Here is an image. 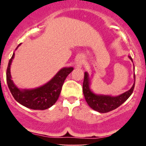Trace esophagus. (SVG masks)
Masks as SVG:
<instances>
[{"mask_svg": "<svg viewBox=\"0 0 146 146\" xmlns=\"http://www.w3.org/2000/svg\"><path fill=\"white\" fill-rule=\"evenodd\" d=\"M84 64V61H83V60H82V59H78V60H77V62H76V65H77V66H78V68H80L82 66V65Z\"/></svg>", "mask_w": 146, "mask_h": 146, "instance_id": "34e87169", "label": "esophagus"}]
</instances>
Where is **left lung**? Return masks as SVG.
<instances>
[{"mask_svg":"<svg viewBox=\"0 0 146 146\" xmlns=\"http://www.w3.org/2000/svg\"><path fill=\"white\" fill-rule=\"evenodd\" d=\"M129 58L132 61L131 57L129 56ZM89 84L90 80L88 75L86 72H85L82 86L83 93L84 95L85 100L90 108L102 113H108V112L118 108L123 102L128 100L129 97L132 95L134 88H135V84H134L132 88L128 91L125 92L124 93L119 95V96L112 97L108 96V95H95L90 90Z\"/></svg>","mask_w":146,"mask_h":146,"instance_id":"obj_1","label":"left lung"}]
</instances>
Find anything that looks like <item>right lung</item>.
<instances>
[{"instance_id": "1", "label": "right lung", "mask_w": 146, "mask_h": 146, "mask_svg": "<svg viewBox=\"0 0 146 146\" xmlns=\"http://www.w3.org/2000/svg\"><path fill=\"white\" fill-rule=\"evenodd\" d=\"M14 57V53L9 61L6 77L8 87L15 100L27 108L33 110H45L52 106L59 98L65 79L73 71V68H64L61 69L51 81L44 86L32 90H21L15 86L11 79L10 65Z\"/></svg>"}]
</instances>
